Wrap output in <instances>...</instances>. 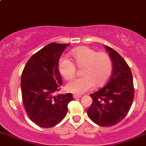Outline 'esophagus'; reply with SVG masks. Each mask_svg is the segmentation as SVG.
<instances>
[{
	"label": "esophagus",
	"instance_id": "1",
	"mask_svg": "<svg viewBox=\"0 0 146 146\" xmlns=\"http://www.w3.org/2000/svg\"><path fill=\"white\" fill-rule=\"evenodd\" d=\"M74 98V99H79L80 98H81V95H73Z\"/></svg>",
	"mask_w": 146,
	"mask_h": 146
}]
</instances>
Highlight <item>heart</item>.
Instances as JSON below:
<instances>
[{"mask_svg": "<svg viewBox=\"0 0 146 146\" xmlns=\"http://www.w3.org/2000/svg\"><path fill=\"white\" fill-rule=\"evenodd\" d=\"M75 63L82 67L83 77L76 79L66 86L67 92L81 95L95 86H104L112 72V61L105 52H97L88 46H80L71 51ZM58 71L65 79L70 81L74 77L76 67L67 58H61L58 62Z\"/></svg>", "mask_w": 146, "mask_h": 146, "instance_id": "1", "label": "heart"}]
</instances>
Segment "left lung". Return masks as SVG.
Masks as SVG:
<instances>
[{
	"mask_svg": "<svg viewBox=\"0 0 146 146\" xmlns=\"http://www.w3.org/2000/svg\"><path fill=\"white\" fill-rule=\"evenodd\" d=\"M113 63V72L106 86L90 94L92 103L87 110L88 117L102 127L120 123L126 116L134 96L132 74L123 58L104 45Z\"/></svg>",
	"mask_w": 146,
	"mask_h": 146,
	"instance_id": "1",
	"label": "left lung"
}]
</instances>
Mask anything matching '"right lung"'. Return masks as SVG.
<instances>
[{"label":"right lung","mask_w":146,"mask_h":146,"mask_svg":"<svg viewBox=\"0 0 146 146\" xmlns=\"http://www.w3.org/2000/svg\"><path fill=\"white\" fill-rule=\"evenodd\" d=\"M70 44L51 43L31 57L21 74V90L25 110L38 126L52 127L66 115L72 93L58 95L62 78L58 66L60 57Z\"/></svg>","instance_id":"obj_1"}]
</instances>
